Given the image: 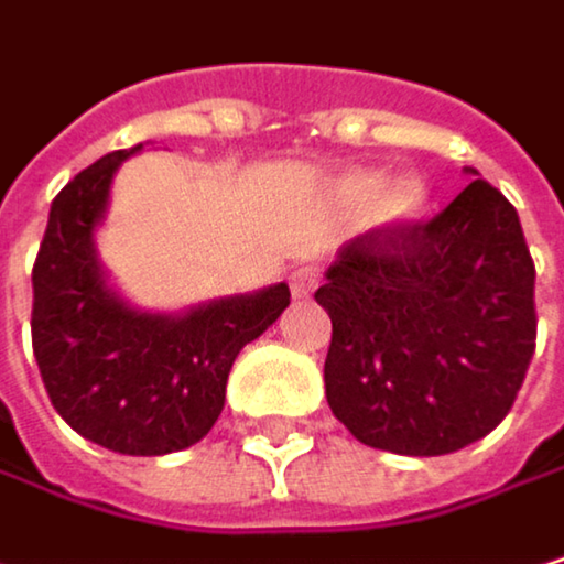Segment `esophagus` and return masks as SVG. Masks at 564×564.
Here are the masks:
<instances>
[{
  "instance_id": "obj_1",
  "label": "esophagus",
  "mask_w": 564,
  "mask_h": 564,
  "mask_svg": "<svg viewBox=\"0 0 564 564\" xmlns=\"http://www.w3.org/2000/svg\"><path fill=\"white\" fill-rule=\"evenodd\" d=\"M317 284H321V270L317 267H297L291 273V291H294V297H311L317 291Z\"/></svg>"
}]
</instances>
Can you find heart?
Wrapping results in <instances>:
<instances>
[{
  "mask_svg": "<svg viewBox=\"0 0 564 564\" xmlns=\"http://www.w3.org/2000/svg\"><path fill=\"white\" fill-rule=\"evenodd\" d=\"M337 200L344 207H367L373 204V220L383 224V227H403V224H413L423 207H426V187L413 177H403V181H393L380 191V177L377 174H367V171H357V174H347L340 184H337Z\"/></svg>",
  "mask_w": 564,
  "mask_h": 564,
  "instance_id": "heart-1",
  "label": "heart"
}]
</instances>
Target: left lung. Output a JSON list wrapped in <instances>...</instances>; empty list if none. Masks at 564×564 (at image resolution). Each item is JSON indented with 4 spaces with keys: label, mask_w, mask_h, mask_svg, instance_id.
<instances>
[{
    "label": "left lung",
    "mask_w": 564,
    "mask_h": 564,
    "mask_svg": "<svg viewBox=\"0 0 564 564\" xmlns=\"http://www.w3.org/2000/svg\"><path fill=\"white\" fill-rule=\"evenodd\" d=\"M334 416L373 449L446 456L492 433L535 354V263L482 177L436 217L354 237L314 294Z\"/></svg>",
    "instance_id": "1"
}]
</instances>
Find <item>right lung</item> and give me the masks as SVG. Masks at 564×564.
Wrapping results in <instances>:
<instances>
[{
	"label": "right lung",
	"mask_w": 564,
	"mask_h": 564,
	"mask_svg": "<svg viewBox=\"0 0 564 564\" xmlns=\"http://www.w3.org/2000/svg\"><path fill=\"white\" fill-rule=\"evenodd\" d=\"M138 148L105 154L55 194L32 267V354L55 413L78 436L124 456H164L207 436L237 354L284 314L291 288L184 317L121 304L105 288L91 230L111 174Z\"/></svg>",
	"instance_id": "1"
}]
</instances>
